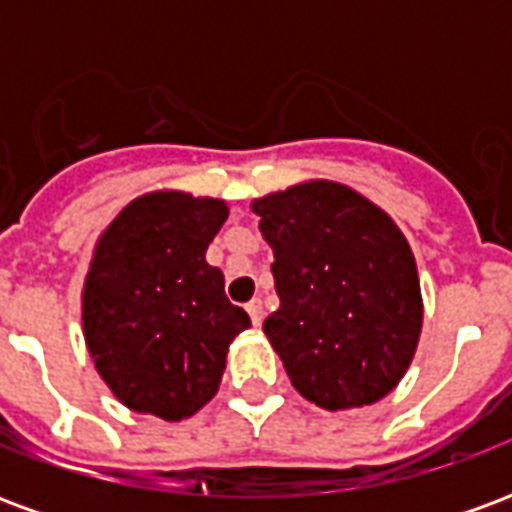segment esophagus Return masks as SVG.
Returning <instances> with one entry per match:
<instances>
[{"label": "esophagus", "instance_id": "1", "mask_svg": "<svg viewBox=\"0 0 512 512\" xmlns=\"http://www.w3.org/2000/svg\"><path fill=\"white\" fill-rule=\"evenodd\" d=\"M246 312H249V318H252V323H255V326H260V323H263V301L260 299L249 301V304H246Z\"/></svg>", "mask_w": 512, "mask_h": 512}]
</instances>
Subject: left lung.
Segmentation results:
<instances>
[{
  "label": "left lung",
  "instance_id": "left-lung-1",
  "mask_svg": "<svg viewBox=\"0 0 512 512\" xmlns=\"http://www.w3.org/2000/svg\"><path fill=\"white\" fill-rule=\"evenodd\" d=\"M252 211L279 296L263 332L293 386L326 411L389 395L422 329L417 266L395 222L329 180L268 194Z\"/></svg>",
  "mask_w": 512,
  "mask_h": 512
}]
</instances>
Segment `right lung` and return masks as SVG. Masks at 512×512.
Wrapping results in <instances>:
<instances>
[{
  "label": "right lung",
  "instance_id": "obj_1",
  "mask_svg": "<svg viewBox=\"0 0 512 512\" xmlns=\"http://www.w3.org/2000/svg\"><path fill=\"white\" fill-rule=\"evenodd\" d=\"M227 219L222 200L153 191L120 211L98 241L82 321L95 370L117 400L167 422L219 389L235 334L252 326L224 296L205 249Z\"/></svg>",
  "mask_w": 512,
  "mask_h": 512
}]
</instances>
